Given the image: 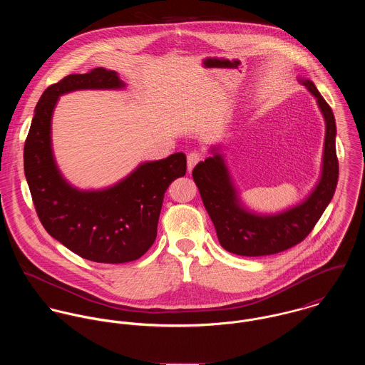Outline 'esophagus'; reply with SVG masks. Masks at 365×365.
<instances>
[{"mask_svg":"<svg viewBox=\"0 0 365 365\" xmlns=\"http://www.w3.org/2000/svg\"><path fill=\"white\" fill-rule=\"evenodd\" d=\"M201 158H202V156H201V153H198V152H191V153H188V155H187V168H188V171H192V168L200 163Z\"/></svg>","mask_w":365,"mask_h":365,"instance_id":"obj_1","label":"esophagus"}]
</instances>
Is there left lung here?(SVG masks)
I'll return each instance as SVG.
<instances>
[{"mask_svg": "<svg viewBox=\"0 0 365 365\" xmlns=\"http://www.w3.org/2000/svg\"><path fill=\"white\" fill-rule=\"evenodd\" d=\"M298 81L316 98L326 125L320 178L305 200L275 213L247 208L235 187L225 156L216 146L209 150L212 156L192 170L219 243L229 253L257 257L291 249L312 232L333 198L339 180L334 115L313 81L302 77H298Z\"/></svg>", "mask_w": 365, "mask_h": 365, "instance_id": "obj_1", "label": "left lung"}]
</instances>
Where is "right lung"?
I'll return each mask as SVG.
<instances>
[{"mask_svg":"<svg viewBox=\"0 0 365 365\" xmlns=\"http://www.w3.org/2000/svg\"><path fill=\"white\" fill-rule=\"evenodd\" d=\"M125 87L116 71L103 67L64 77L42 94L24 148L25 177L46 232L80 257L105 264L138 260L152 247L164 192L187 171L185 155L174 153L140 163L123 180L101 190H80L63 177L52 148L58 97Z\"/></svg>","mask_w":365,"mask_h":365,"instance_id":"add662e5","label":"right lung"}]
</instances>
